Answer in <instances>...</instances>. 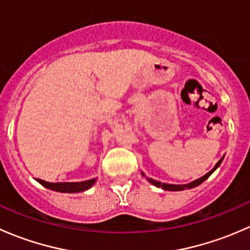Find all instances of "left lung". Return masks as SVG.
I'll use <instances>...</instances> for the list:
<instances>
[{"label": "left lung", "instance_id": "8db88e82", "mask_svg": "<svg viewBox=\"0 0 250 250\" xmlns=\"http://www.w3.org/2000/svg\"><path fill=\"white\" fill-rule=\"evenodd\" d=\"M223 160H224V156H223V157L220 158V160H219V162L216 163L215 166H214V168H213V169L210 170V172H208L207 174H204V175H203V176H201L200 179H196V180L191 181V183H188V184H184V185H174V184H166V183H161V181L153 180V179L147 178V176H145V174H144L143 172H141V175L145 176V178L147 179L148 183L152 184V185H155L156 188H162L163 190H166V191H184V190H188H188H190V188H196V186L201 185V184H202L204 180H207V179H208L209 176L211 175V173L215 172L216 168H218L219 166L221 165V162H223Z\"/></svg>", "mask_w": 250, "mask_h": 250}]
</instances>
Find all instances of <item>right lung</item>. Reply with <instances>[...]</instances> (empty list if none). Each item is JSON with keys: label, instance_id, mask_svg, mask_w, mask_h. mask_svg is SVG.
<instances>
[{"label": "right lung", "instance_id": "add662e5", "mask_svg": "<svg viewBox=\"0 0 250 250\" xmlns=\"http://www.w3.org/2000/svg\"><path fill=\"white\" fill-rule=\"evenodd\" d=\"M40 184L44 188H49V190L57 191V192H62V193H76V192H82V191L88 190V188H92L95 183H97V178L89 179V180L84 181H78V183H48V181L41 180V179H37Z\"/></svg>", "mask_w": 250, "mask_h": 250}]
</instances>
